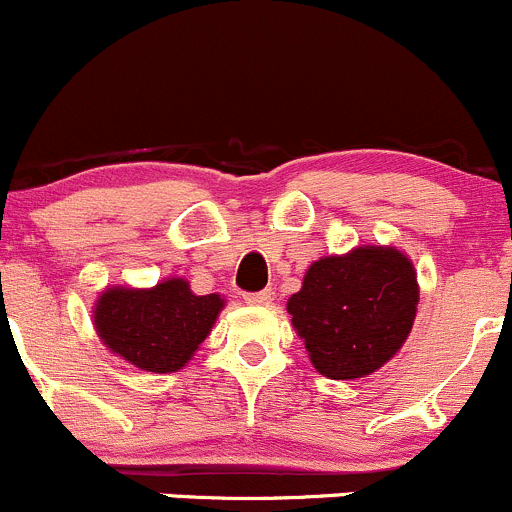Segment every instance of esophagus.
Here are the masks:
<instances>
[{"label":"esophagus","mask_w":512,"mask_h":512,"mask_svg":"<svg viewBox=\"0 0 512 512\" xmlns=\"http://www.w3.org/2000/svg\"><path fill=\"white\" fill-rule=\"evenodd\" d=\"M271 288H263V291H256V293H246L244 300L249 305H268L271 303Z\"/></svg>","instance_id":"esophagus-1"}]
</instances>
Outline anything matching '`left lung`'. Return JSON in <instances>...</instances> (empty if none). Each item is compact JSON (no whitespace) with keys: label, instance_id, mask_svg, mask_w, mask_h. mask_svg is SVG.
Segmentation results:
<instances>
[{"label":"left lung","instance_id":"obj_1","mask_svg":"<svg viewBox=\"0 0 512 512\" xmlns=\"http://www.w3.org/2000/svg\"><path fill=\"white\" fill-rule=\"evenodd\" d=\"M416 303L412 261L397 249L360 246L315 261L288 300V313L315 370L330 379H357L397 355Z\"/></svg>","mask_w":512,"mask_h":512}]
</instances>
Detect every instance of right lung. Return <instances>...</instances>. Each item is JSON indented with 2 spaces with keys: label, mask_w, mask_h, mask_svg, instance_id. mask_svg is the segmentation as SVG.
Listing matches in <instances>:
<instances>
[{
  "label": "right lung",
  "mask_w": 512,
  "mask_h": 512,
  "mask_svg": "<svg viewBox=\"0 0 512 512\" xmlns=\"http://www.w3.org/2000/svg\"><path fill=\"white\" fill-rule=\"evenodd\" d=\"M224 300L194 295L182 278L150 291L108 288L98 298L93 323L105 347L147 372H177L212 330Z\"/></svg>",
  "instance_id": "add662e5"
}]
</instances>
